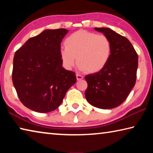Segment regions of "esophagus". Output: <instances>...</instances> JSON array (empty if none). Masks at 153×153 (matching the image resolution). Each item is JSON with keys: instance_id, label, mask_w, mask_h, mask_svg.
I'll return each mask as SVG.
<instances>
[{"instance_id": "1", "label": "esophagus", "mask_w": 153, "mask_h": 153, "mask_svg": "<svg viewBox=\"0 0 153 153\" xmlns=\"http://www.w3.org/2000/svg\"><path fill=\"white\" fill-rule=\"evenodd\" d=\"M76 77H77V80H81V79H82L83 78H84V77H83L82 75L78 74H76Z\"/></svg>"}]
</instances>
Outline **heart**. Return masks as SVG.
<instances>
[{
	"label": "heart",
	"instance_id": "1",
	"mask_svg": "<svg viewBox=\"0 0 153 153\" xmlns=\"http://www.w3.org/2000/svg\"><path fill=\"white\" fill-rule=\"evenodd\" d=\"M65 46L60 50L64 67L71 69L78 61L80 70L90 73L104 69L112 53V45L107 36L83 30L69 35L65 40Z\"/></svg>",
	"mask_w": 153,
	"mask_h": 153
}]
</instances>
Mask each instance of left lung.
Masks as SVG:
<instances>
[{"mask_svg":"<svg viewBox=\"0 0 153 153\" xmlns=\"http://www.w3.org/2000/svg\"><path fill=\"white\" fill-rule=\"evenodd\" d=\"M111 41V58L101 71L85 76L88 88L85 97L95 107L108 109L120 106L135 86L138 56L124 36L108 27H95Z\"/></svg>","mask_w":153,"mask_h":153,"instance_id":"obj_1","label":"left lung"}]
</instances>
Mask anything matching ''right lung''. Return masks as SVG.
Listing matches in <instances>:
<instances>
[{
  "label": "right lung",
  "instance_id": "add662e5",
  "mask_svg": "<svg viewBox=\"0 0 153 153\" xmlns=\"http://www.w3.org/2000/svg\"><path fill=\"white\" fill-rule=\"evenodd\" d=\"M68 30H46L15 52L12 80L20 101L38 113L57 108L76 82L75 72L62 67L61 43Z\"/></svg>",
  "mask_w": 153,
  "mask_h": 153
}]
</instances>
